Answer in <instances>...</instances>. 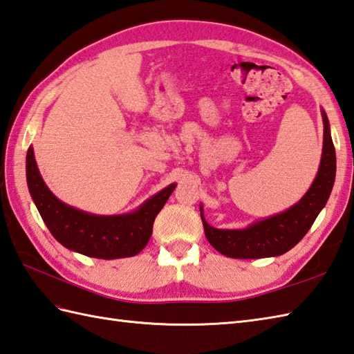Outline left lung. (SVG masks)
I'll return each instance as SVG.
<instances>
[{"mask_svg": "<svg viewBox=\"0 0 354 354\" xmlns=\"http://www.w3.org/2000/svg\"><path fill=\"white\" fill-rule=\"evenodd\" d=\"M321 116L324 124V140L318 174L308 192L294 206L250 224L245 229H215L204 219L203 206H200L204 234L216 251L233 259L274 257L285 254L309 232L330 197L336 176V154L330 124L323 109Z\"/></svg>", "mask_w": 354, "mask_h": 354, "instance_id": "1", "label": "left lung"}]
</instances>
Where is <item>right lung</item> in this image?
<instances>
[{
  "label": "right lung",
  "instance_id": "1",
  "mask_svg": "<svg viewBox=\"0 0 354 354\" xmlns=\"http://www.w3.org/2000/svg\"><path fill=\"white\" fill-rule=\"evenodd\" d=\"M26 171L31 198L53 236L71 251L106 261L136 256L144 250L151 238L157 214L177 186H167L130 214L95 215L65 204L48 189L31 147L26 157Z\"/></svg>",
  "mask_w": 354,
  "mask_h": 354
}]
</instances>
